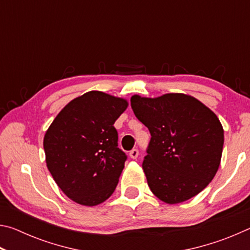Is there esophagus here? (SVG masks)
<instances>
[{"mask_svg":"<svg viewBox=\"0 0 250 250\" xmlns=\"http://www.w3.org/2000/svg\"><path fill=\"white\" fill-rule=\"evenodd\" d=\"M129 155H130V158L131 159H133V160H135L138 158V155H139V151H138V149H133V150H131L130 151V153H129Z\"/></svg>","mask_w":250,"mask_h":250,"instance_id":"obj_1","label":"esophagus"}]
</instances>
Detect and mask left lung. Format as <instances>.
Segmentation results:
<instances>
[{"label": "left lung", "mask_w": 250, "mask_h": 250, "mask_svg": "<svg viewBox=\"0 0 250 250\" xmlns=\"http://www.w3.org/2000/svg\"><path fill=\"white\" fill-rule=\"evenodd\" d=\"M130 101L151 133L142 163L151 192L167 204L197 195L221 164L224 129L217 116L193 96L177 92L155 98L133 95Z\"/></svg>", "instance_id": "obj_1"}]
</instances>
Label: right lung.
<instances>
[{"label":"right lung","instance_id":"right-lung-1","mask_svg":"<svg viewBox=\"0 0 250 250\" xmlns=\"http://www.w3.org/2000/svg\"><path fill=\"white\" fill-rule=\"evenodd\" d=\"M128 104L120 97L88 91L69 101L46 131V166L77 204L99 205L115 192L126 156L113 125Z\"/></svg>","mask_w":250,"mask_h":250}]
</instances>
